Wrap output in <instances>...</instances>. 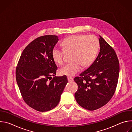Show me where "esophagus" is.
Listing matches in <instances>:
<instances>
[{
    "instance_id": "obj_1",
    "label": "esophagus",
    "mask_w": 132,
    "mask_h": 132,
    "mask_svg": "<svg viewBox=\"0 0 132 132\" xmlns=\"http://www.w3.org/2000/svg\"><path fill=\"white\" fill-rule=\"evenodd\" d=\"M67 79H68V80L69 82H71V81H72L73 80V78L70 76H68L67 77Z\"/></svg>"
}]
</instances>
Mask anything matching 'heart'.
Instances as JSON below:
<instances>
[{
  "label": "heart",
  "mask_w": 132,
  "mask_h": 132,
  "mask_svg": "<svg viewBox=\"0 0 132 132\" xmlns=\"http://www.w3.org/2000/svg\"><path fill=\"white\" fill-rule=\"evenodd\" d=\"M66 51H72L71 62L67 63L60 69V73L68 76H73L82 68L87 67L95 59L99 48V41L94 35L78 34L65 39L62 43ZM53 60L61 65L64 62V51L56 46L52 52Z\"/></svg>",
  "instance_id": "obj_1"
}]
</instances>
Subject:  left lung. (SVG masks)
Listing matches in <instances>:
<instances>
[{"instance_id":"8db88e82","label":"left lung","mask_w":132,"mask_h":132,"mask_svg":"<svg viewBox=\"0 0 132 132\" xmlns=\"http://www.w3.org/2000/svg\"><path fill=\"white\" fill-rule=\"evenodd\" d=\"M99 41L97 57L79 77L74 78L78 87L75 99L79 105L90 111L101 108L111 100L119 76V62L115 51L100 35Z\"/></svg>"}]
</instances>
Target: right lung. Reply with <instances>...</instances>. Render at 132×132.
<instances>
[{"label":"right lung","mask_w":132,"mask_h":132,"mask_svg":"<svg viewBox=\"0 0 132 132\" xmlns=\"http://www.w3.org/2000/svg\"><path fill=\"white\" fill-rule=\"evenodd\" d=\"M59 40L53 35L37 37L24 49L16 67V80L23 100L40 112L57 105L68 82L65 75L55 76L57 67L52 52Z\"/></svg>","instance_id":"obj_1"}]
</instances>
